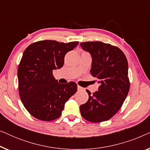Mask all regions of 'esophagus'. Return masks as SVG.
Listing matches in <instances>:
<instances>
[{
	"label": "esophagus",
	"mask_w": 150,
	"mask_h": 150,
	"mask_svg": "<svg viewBox=\"0 0 150 150\" xmlns=\"http://www.w3.org/2000/svg\"><path fill=\"white\" fill-rule=\"evenodd\" d=\"M77 89L79 90V91H83V88L81 87H80V86H78V87H77Z\"/></svg>",
	"instance_id": "esophagus-1"
}]
</instances>
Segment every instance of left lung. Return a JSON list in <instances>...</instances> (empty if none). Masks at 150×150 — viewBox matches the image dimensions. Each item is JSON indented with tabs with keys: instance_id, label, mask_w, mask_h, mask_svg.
<instances>
[{
	"instance_id": "obj_1",
	"label": "left lung",
	"mask_w": 150,
	"mask_h": 150,
	"mask_svg": "<svg viewBox=\"0 0 150 150\" xmlns=\"http://www.w3.org/2000/svg\"><path fill=\"white\" fill-rule=\"evenodd\" d=\"M80 45L91 54L90 72L100 84L93 95L87 90L89 99L80 106L81 115L93 123L107 121L122 107L130 89L126 57L120 48L109 44L87 42Z\"/></svg>"
}]
</instances>
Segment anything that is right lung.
Returning a JSON list of instances; mask_svg holds the SVG:
<instances>
[{
  "label": "right lung",
  "mask_w": 150,
  "mask_h": 150,
  "mask_svg": "<svg viewBox=\"0 0 150 150\" xmlns=\"http://www.w3.org/2000/svg\"><path fill=\"white\" fill-rule=\"evenodd\" d=\"M78 44L42 40L24 50L18 69V88L24 107L34 117L47 122L56 120L65 102L76 92L74 82L59 83L52 71L63 67L65 54Z\"/></svg>",
  "instance_id": "add662e5"
}]
</instances>
